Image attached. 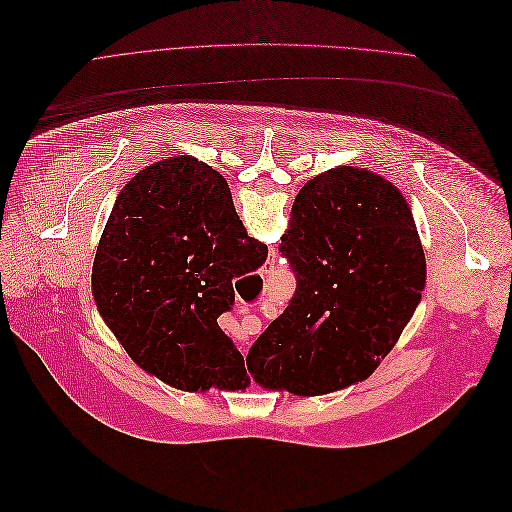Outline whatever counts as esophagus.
Wrapping results in <instances>:
<instances>
[{
  "instance_id": "34e87169",
  "label": "esophagus",
  "mask_w": 512,
  "mask_h": 512,
  "mask_svg": "<svg viewBox=\"0 0 512 512\" xmlns=\"http://www.w3.org/2000/svg\"><path fill=\"white\" fill-rule=\"evenodd\" d=\"M237 314H247V309H243V307H241V309H237Z\"/></svg>"
}]
</instances>
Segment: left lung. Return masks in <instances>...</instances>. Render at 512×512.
Masks as SVG:
<instances>
[{"label": "left lung", "instance_id": "obj_1", "mask_svg": "<svg viewBox=\"0 0 512 512\" xmlns=\"http://www.w3.org/2000/svg\"><path fill=\"white\" fill-rule=\"evenodd\" d=\"M166 166L183 188L194 160ZM280 252L297 290L247 352V371L262 386L305 397L365 380L425 288V254L406 198L371 170L331 168L294 198Z\"/></svg>", "mask_w": 512, "mask_h": 512}]
</instances>
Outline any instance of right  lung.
Here are the masks:
<instances>
[{"instance_id":"add662e5","label":"right lung","mask_w":512,"mask_h":512,"mask_svg":"<svg viewBox=\"0 0 512 512\" xmlns=\"http://www.w3.org/2000/svg\"><path fill=\"white\" fill-rule=\"evenodd\" d=\"M190 160L183 188L170 160L126 183L91 286L108 329L149 374L181 391L237 389L243 356L218 318L235 303L232 280L260 269L269 250L247 237L218 170Z\"/></svg>"}]
</instances>
